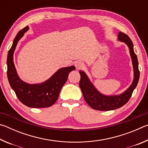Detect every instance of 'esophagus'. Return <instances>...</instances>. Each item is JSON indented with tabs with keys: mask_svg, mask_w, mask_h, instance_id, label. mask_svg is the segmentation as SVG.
<instances>
[{
	"mask_svg": "<svg viewBox=\"0 0 148 148\" xmlns=\"http://www.w3.org/2000/svg\"><path fill=\"white\" fill-rule=\"evenodd\" d=\"M75 66H76V69L79 70V69H81L83 68V67L84 66V64L82 62L77 61L76 62V63H75Z\"/></svg>",
	"mask_w": 148,
	"mask_h": 148,
	"instance_id": "34e87169",
	"label": "esophagus"
}]
</instances>
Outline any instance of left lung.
<instances>
[{
    "mask_svg": "<svg viewBox=\"0 0 148 148\" xmlns=\"http://www.w3.org/2000/svg\"><path fill=\"white\" fill-rule=\"evenodd\" d=\"M118 40L119 41L125 42L129 47L132 65H133V82L129 88L123 93L118 95H114V96H106L101 94L95 88L84 72L79 71V72L81 76L79 80V87L83 93L85 101L89 104V106L94 110L108 111V110L119 108L129 101L132 96V92L136 88L138 82L140 77L138 62L136 55L134 53L132 42L126 34L121 32H119Z\"/></svg>",
    "mask_w": 148,
    "mask_h": 148,
    "instance_id": "left-lung-1",
    "label": "left lung"
}]
</instances>
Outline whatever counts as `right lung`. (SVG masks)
Here are the masks:
<instances>
[{"label": "right lung", "mask_w": 148, "mask_h": 148, "mask_svg": "<svg viewBox=\"0 0 148 148\" xmlns=\"http://www.w3.org/2000/svg\"><path fill=\"white\" fill-rule=\"evenodd\" d=\"M29 30L27 26L19 31L14 40L7 57V76L12 89L19 101L31 108H46L57 101L62 87L66 83L70 72L75 70L74 66L58 70L53 76L43 83L29 84L19 78L14 63V53L17 42L25 32Z\"/></svg>", "instance_id": "obj_1"}]
</instances>
